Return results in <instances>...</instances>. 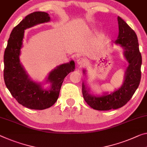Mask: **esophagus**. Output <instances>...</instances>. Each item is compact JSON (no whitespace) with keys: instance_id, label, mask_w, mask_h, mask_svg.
I'll use <instances>...</instances> for the list:
<instances>
[{"instance_id":"34e87169","label":"esophagus","mask_w":147,"mask_h":147,"mask_svg":"<svg viewBox=\"0 0 147 147\" xmlns=\"http://www.w3.org/2000/svg\"><path fill=\"white\" fill-rule=\"evenodd\" d=\"M77 63H78V64L80 67H82L83 66H85V60L83 58H78V60H77Z\"/></svg>"}]
</instances>
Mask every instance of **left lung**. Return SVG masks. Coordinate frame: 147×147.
I'll return each mask as SVG.
<instances>
[{
	"label": "left lung",
	"mask_w": 147,
	"mask_h": 147,
	"mask_svg": "<svg viewBox=\"0 0 147 147\" xmlns=\"http://www.w3.org/2000/svg\"><path fill=\"white\" fill-rule=\"evenodd\" d=\"M118 21L119 35L115 42L124 49L123 54L129 62V66L126 69L123 85L110 94L106 93L100 96L92 95L83 83V98L87 105L94 110H109L122 107L131 98L141 81L142 57L137 35L120 17H118ZM85 71L83 70L84 74Z\"/></svg>",
	"instance_id": "8db88e82"
}]
</instances>
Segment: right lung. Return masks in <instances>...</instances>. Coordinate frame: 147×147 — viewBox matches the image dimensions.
I'll use <instances>...</instances> for the list:
<instances>
[{"instance_id":"add662e5","label":"right lung","mask_w":147,"mask_h":147,"mask_svg":"<svg viewBox=\"0 0 147 147\" xmlns=\"http://www.w3.org/2000/svg\"><path fill=\"white\" fill-rule=\"evenodd\" d=\"M51 18L47 12H35L26 16L13 29L4 55V80L11 94L24 107L33 110H44L53 106L59 96L64 78L75 69V63L60 65L54 69L47 79L51 89H43L41 85L31 81L20 62V50L25 29L37 24L49 22Z\"/></svg>"}]
</instances>
